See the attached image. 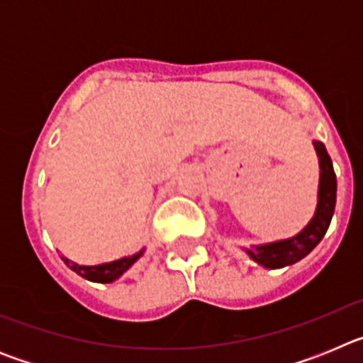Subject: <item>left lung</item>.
I'll use <instances>...</instances> for the list:
<instances>
[{
    "label": "left lung",
    "mask_w": 363,
    "mask_h": 363,
    "mask_svg": "<svg viewBox=\"0 0 363 363\" xmlns=\"http://www.w3.org/2000/svg\"><path fill=\"white\" fill-rule=\"evenodd\" d=\"M314 149L320 162L318 203H316L314 216L293 238L278 240V242L264 243V245H251V249H245L247 255L265 269H281L285 265L300 262L322 242L329 229L336 205V174L325 145L322 142H314Z\"/></svg>",
    "instance_id": "1"
}]
</instances>
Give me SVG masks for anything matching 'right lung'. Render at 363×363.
<instances>
[{
    "instance_id": "obj_1",
    "label": "right lung",
    "mask_w": 363,
    "mask_h": 363,
    "mask_svg": "<svg viewBox=\"0 0 363 363\" xmlns=\"http://www.w3.org/2000/svg\"><path fill=\"white\" fill-rule=\"evenodd\" d=\"M142 255L143 251H140L133 256H123L120 259H114V262H107V264L99 265H78L72 259L65 258V256H62V259L67 264V267L72 269L76 274H79L85 280L98 281V284H111V281L118 280Z\"/></svg>"
}]
</instances>
